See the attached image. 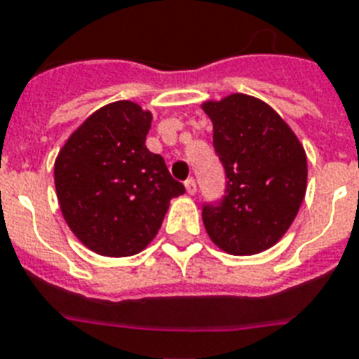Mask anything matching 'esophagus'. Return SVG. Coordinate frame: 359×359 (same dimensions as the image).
I'll use <instances>...</instances> for the list:
<instances>
[{
	"mask_svg": "<svg viewBox=\"0 0 359 359\" xmlns=\"http://www.w3.org/2000/svg\"><path fill=\"white\" fill-rule=\"evenodd\" d=\"M185 189L189 194H194V192H196V182H194V177H189V180H187Z\"/></svg>",
	"mask_w": 359,
	"mask_h": 359,
	"instance_id": "obj_1",
	"label": "esophagus"
}]
</instances>
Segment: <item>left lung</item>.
I'll list each match as a JSON object with an SVG mask.
<instances>
[{
    "label": "left lung",
    "mask_w": 359,
    "mask_h": 359,
    "mask_svg": "<svg viewBox=\"0 0 359 359\" xmlns=\"http://www.w3.org/2000/svg\"><path fill=\"white\" fill-rule=\"evenodd\" d=\"M212 147L226 170V194L203 203L201 218L218 248L255 255L277 244L306 192V154L273 108L235 93L205 102Z\"/></svg>",
    "instance_id": "8db88e82"
}]
</instances>
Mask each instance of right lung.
I'll return each mask as SVG.
<instances>
[{"mask_svg": "<svg viewBox=\"0 0 359 359\" xmlns=\"http://www.w3.org/2000/svg\"><path fill=\"white\" fill-rule=\"evenodd\" d=\"M152 114L130 100L102 106L71 133L55 163L56 196L76 238L104 257H130L158 235L185 187L147 148Z\"/></svg>", "mask_w": 359, "mask_h": 359, "instance_id": "1", "label": "right lung"}]
</instances>
